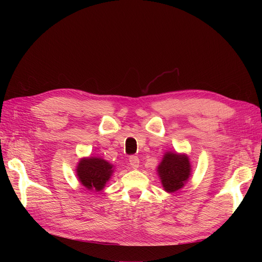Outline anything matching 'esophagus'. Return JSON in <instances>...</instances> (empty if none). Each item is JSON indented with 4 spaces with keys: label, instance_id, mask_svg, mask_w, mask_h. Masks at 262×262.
<instances>
[{
    "label": "esophagus",
    "instance_id": "1",
    "mask_svg": "<svg viewBox=\"0 0 262 262\" xmlns=\"http://www.w3.org/2000/svg\"><path fill=\"white\" fill-rule=\"evenodd\" d=\"M128 161H129V164H130L133 169H137L139 167V158L137 156H134V155L129 156Z\"/></svg>",
    "mask_w": 262,
    "mask_h": 262
}]
</instances>
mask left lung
Returning a JSON list of instances; mask_svg holds the SVG:
<instances>
[{
	"label": "left lung",
	"mask_w": 262,
	"mask_h": 262,
	"mask_svg": "<svg viewBox=\"0 0 262 262\" xmlns=\"http://www.w3.org/2000/svg\"><path fill=\"white\" fill-rule=\"evenodd\" d=\"M190 162L186 155L167 153L158 167V174L167 192H176L184 187L190 175Z\"/></svg>",
	"instance_id": "8db88e82"
}]
</instances>
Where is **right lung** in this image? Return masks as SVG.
<instances>
[{
  "label": "right lung",
  "instance_id": "1",
  "mask_svg": "<svg viewBox=\"0 0 262 262\" xmlns=\"http://www.w3.org/2000/svg\"><path fill=\"white\" fill-rule=\"evenodd\" d=\"M77 176L88 190L100 191L113 173V166L104 159L91 157L81 159L77 166Z\"/></svg>",
  "mask_w": 262,
  "mask_h": 262
}]
</instances>
